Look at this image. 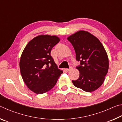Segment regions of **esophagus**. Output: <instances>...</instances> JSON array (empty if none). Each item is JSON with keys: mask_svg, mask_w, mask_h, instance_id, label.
<instances>
[{"mask_svg": "<svg viewBox=\"0 0 122 122\" xmlns=\"http://www.w3.org/2000/svg\"><path fill=\"white\" fill-rule=\"evenodd\" d=\"M72 69H73V68H72V67H70V68H69V69H66V71H71Z\"/></svg>", "mask_w": 122, "mask_h": 122, "instance_id": "obj_1", "label": "esophagus"}]
</instances>
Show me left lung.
I'll list each match as a JSON object with an SVG mask.
<instances>
[{
    "mask_svg": "<svg viewBox=\"0 0 122 122\" xmlns=\"http://www.w3.org/2000/svg\"><path fill=\"white\" fill-rule=\"evenodd\" d=\"M74 47L76 60L80 65L77 80L72 81L76 87L92 92L102 86L109 69V59L106 49L94 35L79 30L67 38Z\"/></svg>",
    "mask_w": 122,
    "mask_h": 122,
    "instance_id": "obj_1",
    "label": "left lung"
}]
</instances>
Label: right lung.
<instances>
[{"mask_svg": "<svg viewBox=\"0 0 122 122\" xmlns=\"http://www.w3.org/2000/svg\"><path fill=\"white\" fill-rule=\"evenodd\" d=\"M60 40L56 36L39 35L32 39L22 51L20 73L25 83L34 93L48 92L63 73L51 55V49Z\"/></svg>", "mask_w": 122, "mask_h": 122, "instance_id": "add662e5", "label": "right lung"}]
</instances>
